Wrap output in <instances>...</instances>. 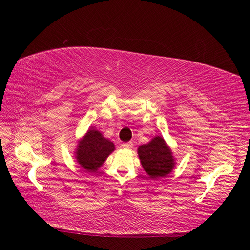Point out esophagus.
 <instances>
[{"label":"esophagus","instance_id":"obj_1","mask_svg":"<svg viewBox=\"0 0 250 250\" xmlns=\"http://www.w3.org/2000/svg\"><path fill=\"white\" fill-rule=\"evenodd\" d=\"M122 147H124V149H132V147H133V143H132V142L122 143Z\"/></svg>","mask_w":250,"mask_h":250}]
</instances>
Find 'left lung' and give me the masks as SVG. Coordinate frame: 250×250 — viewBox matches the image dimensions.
Instances as JSON below:
<instances>
[{"label":"left lung","instance_id":"left-lung-1","mask_svg":"<svg viewBox=\"0 0 250 250\" xmlns=\"http://www.w3.org/2000/svg\"><path fill=\"white\" fill-rule=\"evenodd\" d=\"M139 158L150 179L167 175L174 167L172 152L161 137H155L147 145L139 146Z\"/></svg>","mask_w":250,"mask_h":250}]
</instances>
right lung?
I'll return each instance as SVG.
<instances>
[{
	"instance_id": "add662e5",
	"label": "right lung",
	"mask_w": 250,
	"mask_h": 250,
	"mask_svg": "<svg viewBox=\"0 0 250 250\" xmlns=\"http://www.w3.org/2000/svg\"><path fill=\"white\" fill-rule=\"evenodd\" d=\"M115 150V146L104 139L99 131L89 130L77 147V161L84 170L95 172L103 166L108 155Z\"/></svg>"
}]
</instances>
